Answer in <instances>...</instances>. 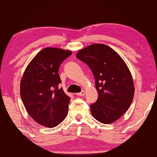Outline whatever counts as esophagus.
Segmentation results:
<instances>
[{
    "mask_svg": "<svg viewBox=\"0 0 157 157\" xmlns=\"http://www.w3.org/2000/svg\"><path fill=\"white\" fill-rule=\"evenodd\" d=\"M76 95H78V96H83V95H85V91H82L80 93H78V94H76Z\"/></svg>",
    "mask_w": 157,
    "mask_h": 157,
    "instance_id": "esophagus-1",
    "label": "esophagus"
}]
</instances>
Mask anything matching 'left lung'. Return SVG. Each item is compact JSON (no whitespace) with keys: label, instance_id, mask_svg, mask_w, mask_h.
<instances>
[{"label":"left lung","instance_id":"1","mask_svg":"<svg viewBox=\"0 0 157 157\" xmlns=\"http://www.w3.org/2000/svg\"><path fill=\"white\" fill-rule=\"evenodd\" d=\"M76 57L89 66L95 78L98 98L90 105L93 116L102 123H112L126 112L134 98L128 67L115 50L104 44L84 48Z\"/></svg>","mask_w":157,"mask_h":157}]
</instances>
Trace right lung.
Instances as JSON below:
<instances>
[{
	"label": "right lung",
	"instance_id": "1",
	"mask_svg": "<svg viewBox=\"0 0 157 157\" xmlns=\"http://www.w3.org/2000/svg\"><path fill=\"white\" fill-rule=\"evenodd\" d=\"M71 54L70 50L46 48L33 58L23 73L21 99L29 115L41 125L52 128L67 116L71 98L59 89L58 70Z\"/></svg>",
	"mask_w": 157,
	"mask_h": 157
}]
</instances>
